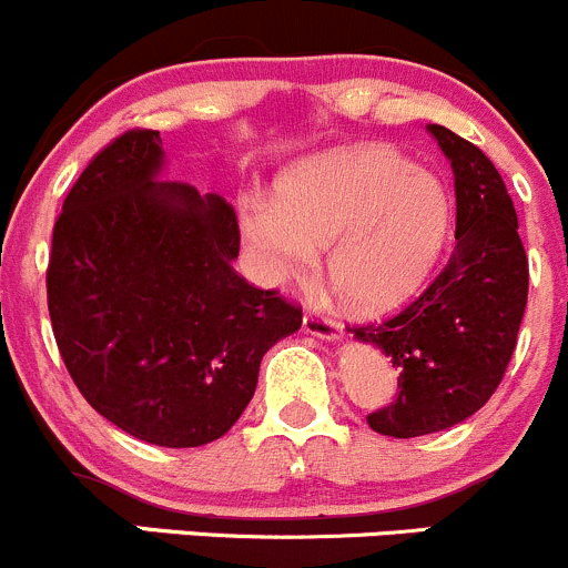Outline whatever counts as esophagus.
<instances>
[{
	"instance_id": "1",
	"label": "esophagus",
	"mask_w": 568,
	"mask_h": 568,
	"mask_svg": "<svg viewBox=\"0 0 568 568\" xmlns=\"http://www.w3.org/2000/svg\"><path fill=\"white\" fill-rule=\"evenodd\" d=\"M302 324H305V329L311 332V335L326 337V341H332V337L341 335V324H337V321H332L329 316H324V313L316 311V307H307Z\"/></svg>"
}]
</instances>
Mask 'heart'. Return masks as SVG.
<instances>
[{
    "label": "heart",
    "instance_id": "obj_1",
    "mask_svg": "<svg viewBox=\"0 0 568 568\" xmlns=\"http://www.w3.org/2000/svg\"><path fill=\"white\" fill-rule=\"evenodd\" d=\"M450 200L443 181L387 145L313 159L277 183V205H244L242 236L266 283L316 272L352 305L382 311L420 285L443 250Z\"/></svg>",
    "mask_w": 568,
    "mask_h": 568
}]
</instances>
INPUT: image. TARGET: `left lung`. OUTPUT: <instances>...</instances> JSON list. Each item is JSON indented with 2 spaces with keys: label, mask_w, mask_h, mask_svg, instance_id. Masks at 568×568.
Masks as SVG:
<instances>
[{
  "label": "left lung",
  "mask_w": 568,
  "mask_h": 568,
  "mask_svg": "<svg viewBox=\"0 0 568 568\" xmlns=\"http://www.w3.org/2000/svg\"><path fill=\"white\" fill-rule=\"evenodd\" d=\"M428 131L456 178V244L415 302L352 326L393 359L398 393L368 426L406 439L467 420L500 387L528 305V255L511 194L480 148L445 125Z\"/></svg>",
  "instance_id": "obj_1"
}]
</instances>
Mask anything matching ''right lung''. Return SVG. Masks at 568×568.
Wrapping results in <instances>:
<instances>
[{
  "label": "right lung",
  "mask_w": 568,
  "mask_h": 568,
  "mask_svg": "<svg viewBox=\"0 0 568 568\" xmlns=\"http://www.w3.org/2000/svg\"><path fill=\"white\" fill-rule=\"evenodd\" d=\"M162 136L101 148L54 222L45 296L73 385L109 423L162 448H197L247 409L261 359L302 307L247 283L236 211L156 181Z\"/></svg>",
  "instance_id": "right-lung-1"
}]
</instances>
